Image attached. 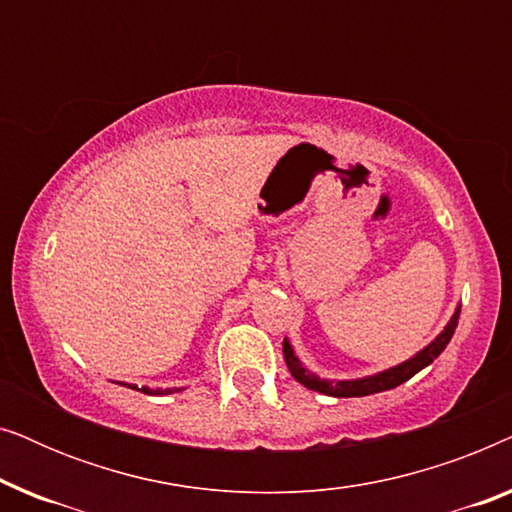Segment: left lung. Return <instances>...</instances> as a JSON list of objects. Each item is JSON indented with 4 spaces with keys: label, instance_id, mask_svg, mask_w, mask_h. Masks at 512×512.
I'll list each match as a JSON object with an SVG mask.
<instances>
[{
    "label": "left lung",
    "instance_id": "obj_1",
    "mask_svg": "<svg viewBox=\"0 0 512 512\" xmlns=\"http://www.w3.org/2000/svg\"><path fill=\"white\" fill-rule=\"evenodd\" d=\"M459 312L461 307H457V312L452 314V319L447 321L445 331L438 335L436 340L431 342V345H426L422 352L412 356L401 366L396 368H389V370H382V373L377 375H370V377H361V380H340V382H328V380H319L317 375L310 373V370L303 368V363L298 361V356L293 354V349L289 345V340H284V361L286 366H289L291 375L296 377L300 384H305L307 389L312 391H319V394H326V396H338V398H352V396H368V394H377V391H387V389H394L398 384L408 382L412 375H417L419 370L429 366L433 363V359H438L440 352L447 347V342L452 340L454 335V328L459 324Z\"/></svg>",
    "mask_w": 512,
    "mask_h": 512
}]
</instances>
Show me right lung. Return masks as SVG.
I'll use <instances>...</instances> for the list:
<instances>
[{"label":"right lung","mask_w":512,"mask_h":512,"mask_svg":"<svg viewBox=\"0 0 512 512\" xmlns=\"http://www.w3.org/2000/svg\"><path fill=\"white\" fill-rule=\"evenodd\" d=\"M130 389H137V387H132V384H130ZM139 391H144V394H158V396H165V394H174V391H179V389H149V387H142Z\"/></svg>","instance_id":"right-lung-1"}]
</instances>
